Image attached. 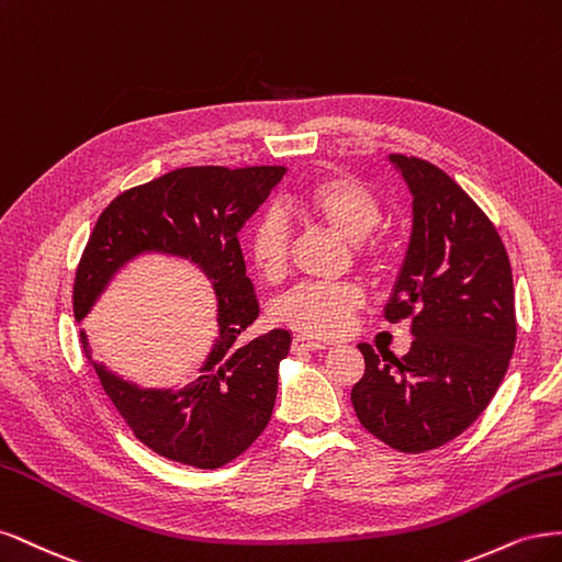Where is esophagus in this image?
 Instances as JSON below:
<instances>
[{
	"mask_svg": "<svg viewBox=\"0 0 562 562\" xmlns=\"http://www.w3.org/2000/svg\"><path fill=\"white\" fill-rule=\"evenodd\" d=\"M292 346H294L296 352H303V350H322V348H329V342H327V340H319V338H313V336H305V334H296Z\"/></svg>",
	"mask_w": 562,
	"mask_h": 562,
	"instance_id": "34e87169",
	"label": "esophagus"
}]
</instances>
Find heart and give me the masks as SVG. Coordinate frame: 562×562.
Here are the masks:
<instances>
[{"instance_id": "b5f03b06", "label": "heart", "mask_w": 562, "mask_h": 562, "mask_svg": "<svg viewBox=\"0 0 562 562\" xmlns=\"http://www.w3.org/2000/svg\"><path fill=\"white\" fill-rule=\"evenodd\" d=\"M292 205L311 220L355 243L357 257L375 263L383 257V243L373 231L383 222V207L371 189L350 175H322L305 184ZM249 259L257 273L276 282L289 261V224L280 210H266L249 233ZM361 305L359 289L348 284L301 282L273 303V315L292 329L315 336H338L350 327L352 313Z\"/></svg>"}]
</instances>
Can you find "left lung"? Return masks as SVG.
Here are the masks:
<instances>
[{
  "label": "left lung",
  "mask_w": 562,
  "mask_h": 562,
  "mask_svg": "<svg viewBox=\"0 0 562 562\" xmlns=\"http://www.w3.org/2000/svg\"><path fill=\"white\" fill-rule=\"evenodd\" d=\"M390 162L413 195V231L385 319H411L413 342L402 359L359 342L367 369L350 400L375 439L425 452L495 396L516 346L514 280L497 228L462 187L423 158Z\"/></svg>",
  "instance_id": "left-lung-1"
}]
</instances>
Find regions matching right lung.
<instances>
[{"mask_svg":"<svg viewBox=\"0 0 562 562\" xmlns=\"http://www.w3.org/2000/svg\"><path fill=\"white\" fill-rule=\"evenodd\" d=\"M282 166L179 168L123 191L90 233L75 278V317L81 322L119 270L139 255L195 263L212 282L220 336L193 383L147 390L106 371L81 348L135 437L158 456L195 469H220L259 439L273 415L278 369L292 334L273 329L249 342L240 336L259 317L238 233L284 177Z\"/></svg>","mask_w":562,"mask_h":562,"instance_id":"add662e5","label":"right lung"}]
</instances>
